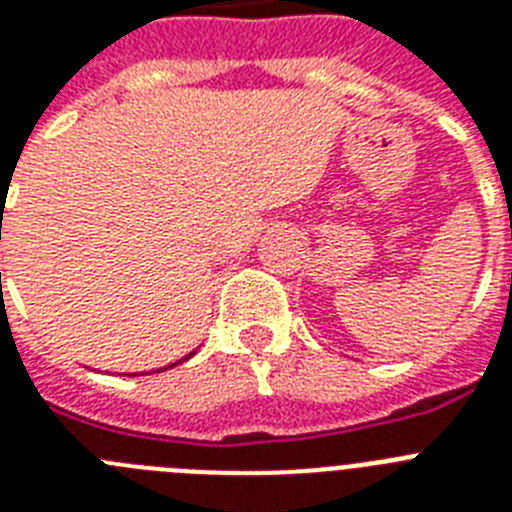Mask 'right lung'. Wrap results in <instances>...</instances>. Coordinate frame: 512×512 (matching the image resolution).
Returning <instances> with one entry per match:
<instances>
[{
	"label": "right lung",
	"mask_w": 512,
	"mask_h": 512,
	"mask_svg": "<svg viewBox=\"0 0 512 512\" xmlns=\"http://www.w3.org/2000/svg\"><path fill=\"white\" fill-rule=\"evenodd\" d=\"M189 357H194V352H191V355L183 357V360H189ZM183 360H178V362H183ZM178 362H173V365H178ZM173 365H168V368H173ZM168 368H163V370H168ZM157 373H160V370H157ZM131 375H137V373H131Z\"/></svg>",
	"instance_id": "obj_1"
}]
</instances>
